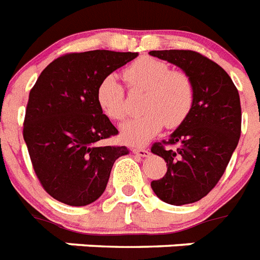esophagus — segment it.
Wrapping results in <instances>:
<instances>
[{
    "instance_id": "esophagus-1",
    "label": "esophagus",
    "mask_w": 260,
    "mask_h": 260,
    "mask_svg": "<svg viewBox=\"0 0 260 260\" xmlns=\"http://www.w3.org/2000/svg\"><path fill=\"white\" fill-rule=\"evenodd\" d=\"M133 153L137 155H140V157H147V155L150 154L147 149H143V147H133L132 149Z\"/></svg>"
}]
</instances>
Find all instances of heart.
<instances>
[{
  "label": "heart",
  "instance_id": "obj_1",
  "mask_svg": "<svg viewBox=\"0 0 260 260\" xmlns=\"http://www.w3.org/2000/svg\"><path fill=\"white\" fill-rule=\"evenodd\" d=\"M123 78L132 90L145 91L141 102L142 115L120 126L124 142L146 143L164 124L176 128L188 118L194 102V87L185 72L172 71L169 64L154 57H141L124 68ZM96 101L102 113L110 119L120 120L126 115L124 88L114 75L102 79Z\"/></svg>",
  "mask_w": 260,
  "mask_h": 260
}]
</instances>
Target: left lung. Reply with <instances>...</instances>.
<instances>
[{
    "mask_svg": "<svg viewBox=\"0 0 260 260\" xmlns=\"http://www.w3.org/2000/svg\"><path fill=\"white\" fill-rule=\"evenodd\" d=\"M151 56L181 68L192 79L194 102L188 118L172 134L166 149L154 143L151 153L165 159L168 170L151 181L158 199L172 205L196 203L207 196L225 172L242 130L240 98L230 75L194 51H150Z\"/></svg>",
    "mask_w": 260,
    "mask_h": 260,
    "instance_id": "8db88e82",
    "label": "left lung"
}]
</instances>
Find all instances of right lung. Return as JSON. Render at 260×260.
<instances>
[{
	"label": "right lung",
	"instance_id": "obj_1",
	"mask_svg": "<svg viewBox=\"0 0 260 260\" xmlns=\"http://www.w3.org/2000/svg\"><path fill=\"white\" fill-rule=\"evenodd\" d=\"M137 52L106 49L68 53L53 60L29 92L24 140L43 188L72 207L94 203L105 192L115 159L126 146H101L118 130L102 113L96 88Z\"/></svg>",
	"mask_w": 260,
	"mask_h": 260
}]
</instances>
